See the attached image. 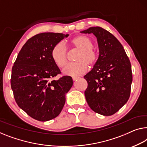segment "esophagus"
<instances>
[{"instance_id": "34e87169", "label": "esophagus", "mask_w": 147, "mask_h": 147, "mask_svg": "<svg viewBox=\"0 0 147 147\" xmlns=\"http://www.w3.org/2000/svg\"><path fill=\"white\" fill-rule=\"evenodd\" d=\"M72 78H73V80L74 81H75V80H78V78H79V77H75V76H74V77H73Z\"/></svg>"}]
</instances>
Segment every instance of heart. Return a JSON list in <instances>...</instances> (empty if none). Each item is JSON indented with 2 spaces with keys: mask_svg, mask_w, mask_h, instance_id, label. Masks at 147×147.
Returning a JSON list of instances; mask_svg holds the SVG:
<instances>
[{
  "mask_svg": "<svg viewBox=\"0 0 147 147\" xmlns=\"http://www.w3.org/2000/svg\"><path fill=\"white\" fill-rule=\"evenodd\" d=\"M74 49L80 51L75 59L76 63L67 65L63 69V74L69 76H79L87 71V65L92 67L98 59V55L94 47V42L86 36H76L71 40ZM51 57L57 66L63 68L67 63V49L62 43H58L53 47Z\"/></svg>",
  "mask_w": 147,
  "mask_h": 147,
  "instance_id": "heart-1",
  "label": "heart"
}]
</instances>
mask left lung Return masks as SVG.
I'll list each match as a JSON object with an SVG mask.
<instances>
[{
    "instance_id": "1",
    "label": "left lung",
    "mask_w": 147,
    "mask_h": 147,
    "mask_svg": "<svg viewBox=\"0 0 147 147\" xmlns=\"http://www.w3.org/2000/svg\"><path fill=\"white\" fill-rule=\"evenodd\" d=\"M81 33L97 38L99 57L93 69L84 76L88 106L103 115L114 114L128 101L133 80L130 61L121 43L101 27H91Z\"/></svg>"
}]
</instances>
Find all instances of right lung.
Segmentation results:
<instances>
[{"label": "right lung", "mask_w": 147, "mask_h": 147, "mask_svg": "<svg viewBox=\"0 0 147 147\" xmlns=\"http://www.w3.org/2000/svg\"><path fill=\"white\" fill-rule=\"evenodd\" d=\"M69 34L45 32L32 37L23 45L12 69L10 84L18 106L30 117L49 121L59 115L73 79L63 76L51 57L53 46Z\"/></svg>", "instance_id": "obj_1"}]
</instances>
